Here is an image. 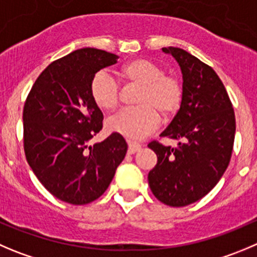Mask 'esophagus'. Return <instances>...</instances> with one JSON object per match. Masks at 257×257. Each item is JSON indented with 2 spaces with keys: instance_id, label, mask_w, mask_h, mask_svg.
Listing matches in <instances>:
<instances>
[{
  "instance_id": "34e87169",
  "label": "esophagus",
  "mask_w": 257,
  "mask_h": 257,
  "mask_svg": "<svg viewBox=\"0 0 257 257\" xmlns=\"http://www.w3.org/2000/svg\"><path fill=\"white\" fill-rule=\"evenodd\" d=\"M127 145H128V149H127V153L131 154V155L141 150V146L139 145V144H136V143H131V141H128V143H127Z\"/></svg>"
}]
</instances>
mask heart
Returning <instances> with one entry per match:
<instances>
[{"instance_id": "b5f03b06", "label": "heart", "mask_w": 257, "mask_h": 257, "mask_svg": "<svg viewBox=\"0 0 257 257\" xmlns=\"http://www.w3.org/2000/svg\"><path fill=\"white\" fill-rule=\"evenodd\" d=\"M121 80L139 87L136 107L124 108L107 122V128L131 140L150 135L159 124V115L170 118L179 111L183 102L182 82L173 74H165L156 63L135 59L122 67ZM90 96L104 111L116 108L121 99V84L111 72L102 69L90 82Z\"/></svg>"}]
</instances>
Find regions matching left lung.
<instances>
[{
  "mask_svg": "<svg viewBox=\"0 0 257 257\" xmlns=\"http://www.w3.org/2000/svg\"><path fill=\"white\" fill-rule=\"evenodd\" d=\"M179 63L183 102L161 138L178 140L177 148L149 143L158 164L149 185L161 203L184 207L213 189L231 160L236 119L227 90L206 63L179 48H163Z\"/></svg>",
  "mask_w": 257,
  "mask_h": 257,
  "instance_id": "8db88e82",
  "label": "left lung"
}]
</instances>
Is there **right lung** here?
I'll use <instances>...</instances> for the list:
<instances>
[{
  "mask_svg": "<svg viewBox=\"0 0 257 257\" xmlns=\"http://www.w3.org/2000/svg\"><path fill=\"white\" fill-rule=\"evenodd\" d=\"M117 58L94 48L73 51L41 72L25 101L26 160L46 190L67 203L82 206L98 199L126 155L127 144L117 133L87 145L103 127L90 82Z\"/></svg>",
  "mask_w": 257,
  "mask_h": 257,
  "instance_id": "obj_1",
  "label": "right lung"
}]
</instances>
